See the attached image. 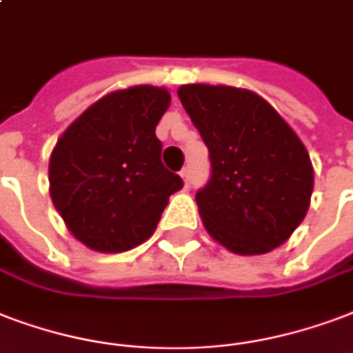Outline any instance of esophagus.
I'll use <instances>...</instances> for the list:
<instances>
[{
	"mask_svg": "<svg viewBox=\"0 0 353 353\" xmlns=\"http://www.w3.org/2000/svg\"><path fill=\"white\" fill-rule=\"evenodd\" d=\"M181 177H183V181H185V185H188L190 183V168H183L181 170Z\"/></svg>",
	"mask_w": 353,
	"mask_h": 353,
	"instance_id": "34e87169",
	"label": "esophagus"
}]
</instances>
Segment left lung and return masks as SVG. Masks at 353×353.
I'll use <instances>...</instances> for the list:
<instances>
[{
  "label": "left lung",
  "instance_id": "obj_1",
  "mask_svg": "<svg viewBox=\"0 0 353 353\" xmlns=\"http://www.w3.org/2000/svg\"><path fill=\"white\" fill-rule=\"evenodd\" d=\"M177 96L211 159V177L196 192L207 233L239 255L281 246L313 194V165L298 134L246 88L183 85Z\"/></svg>",
  "mask_w": 353,
  "mask_h": 353
}]
</instances>
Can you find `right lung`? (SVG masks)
Listing matches in <instances>:
<instances>
[{
    "label": "right lung",
    "instance_id": "add662e5",
    "mask_svg": "<svg viewBox=\"0 0 353 353\" xmlns=\"http://www.w3.org/2000/svg\"><path fill=\"white\" fill-rule=\"evenodd\" d=\"M166 88L139 85L103 96L61 134L50 157V194L72 235L96 252L148 241L183 179L166 170L155 128Z\"/></svg>",
    "mask_w": 353,
    "mask_h": 353
}]
</instances>
